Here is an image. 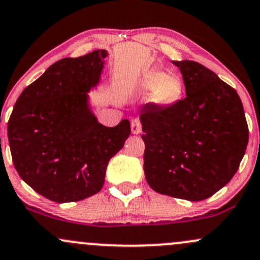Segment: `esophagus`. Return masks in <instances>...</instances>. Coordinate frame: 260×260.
<instances>
[{
  "label": "esophagus",
  "mask_w": 260,
  "mask_h": 260,
  "mask_svg": "<svg viewBox=\"0 0 260 260\" xmlns=\"http://www.w3.org/2000/svg\"><path fill=\"white\" fill-rule=\"evenodd\" d=\"M131 131L133 135H138L142 132V123L138 118H135L131 121Z\"/></svg>",
  "instance_id": "34e87169"
}]
</instances>
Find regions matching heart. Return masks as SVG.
I'll list each match as a JSON object with an SVG mask.
<instances>
[{
    "label": "heart",
    "instance_id": "b5f03b06",
    "mask_svg": "<svg viewBox=\"0 0 260 260\" xmlns=\"http://www.w3.org/2000/svg\"><path fill=\"white\" fill-rule=\"evenodd\" d=\"M142 92H150L149 99L156 106L169 108L175 106L184 96V81L176 74H165L152 70L142 78L138 84Z\"/></svg>",
    "mask_w": 260,
    "mask_h": 260
}]
</instances>
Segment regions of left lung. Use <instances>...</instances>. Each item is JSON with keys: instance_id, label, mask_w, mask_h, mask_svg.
Listing matches in <instances>:
<instances>
[{"instance_id": "obj_1", "label": "left lung", "mask_w": 260, "mask_h": 260, "mask_svg": "<svg viewBox=\"0 0 260 260\" xmlns=\"http://www.w3.org/2000/svg\"><path fill=\"white\" fill-rule=\"evenodd\" d=\"M173 64L180 69L186 98L169 108L142 110L145 179L162 195L201 201L233 178L249 131L235 88L196 61Z\"/></svg>"}]
</instances>
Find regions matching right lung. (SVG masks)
I'll return each instance as SVG.
<instances>
[{
	"label": "right lung",
	"instance_id": "right-lung-1",
	"mask_svg": "<svg viewBox=\"0 0 260 260\" xmlns=\"http://www.w3.org/2000/svg\"><path fill=\"white\" fill-rule=\"evenodd\" d=\"M107 51L54 62L22 91L7 133L17 173L50 201L75 202L102 189L110 159L131 135V123L98 121L87 92L100 82Z\"/></svg>",
	"mask_w": 260,
	"mask_h": 260
}]
</instances>
